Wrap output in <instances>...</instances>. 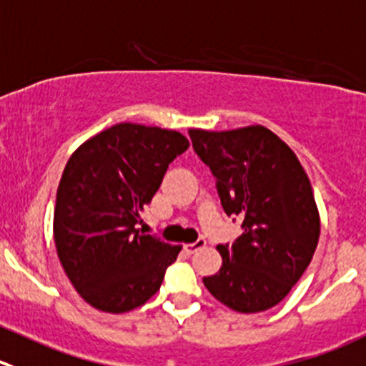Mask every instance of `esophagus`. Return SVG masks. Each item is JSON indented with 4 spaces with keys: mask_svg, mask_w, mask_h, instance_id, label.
<instances>
[{
    "mask_svg": "<svg viewBox=\"0 0 366 366\" xmlns=\"http://www.w3.org/2000/svg\"><path fill=\"white\" fill-rule=\"evenodd\" d=\"M204 247H205V239H204V237H198V239L194 241V243L184 244V250L189 252V254H193V252L200 250V248H204Z\"/></svg>",
    "mask_w": 366,
    "mask_h": 366,
    "instance_id": "esophagus-1",
    "label": "esophagus"
}]
</instances>
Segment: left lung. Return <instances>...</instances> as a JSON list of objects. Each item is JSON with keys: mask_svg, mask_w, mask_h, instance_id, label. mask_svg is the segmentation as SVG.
I'll use <instances>...</instances> for the list:
<instances>
[{"mask_svg": "<svg viewBox=\"0 0 366 366\" xmlns=\"http://www.w3.org/2000/svg\"><path fill=\"white\" fill-rule=\"evenodd\" d=\"M198 157L216 179L227 216L243 219L232 244H218L222 268L204 277L214 299L237 313L277 306L310 266L320 237L311 182L292 148L261 125L191 129Z\"/></svg>", "mask_w": 366, "mask_h": 366, "instance_id": "8db88e82", "label": "left lung"}]
</instances>
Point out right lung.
<instances>
[{"label": "right lung", "instance_id": "1", "mask_svg": "<svg viewBox=\"0 0 366 366\" xmlns=\"http://www.w3.org/2000/svg\"><path fill=\"white\" fill-rule=\"evenodd\" d=\"M189 148L175 130L119 123L85 141L64 168L53 236L81 299L127 313L157 293L179 244L137 229L169 162Z\"/></svg>", "mask_w": 366, "mask_h": 366}]
</instances>
